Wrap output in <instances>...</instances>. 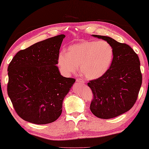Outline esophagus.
I'll use <instances>...</instances> for the list:
<instances>
[{
	"instance_id": "1",
	"label": "esophagus",
	"mask_w": 149,
	"mask_h": 149,
	"mask_svg": "<svg viewBox=\"0 0 149 149\" xmlns=\"http://www.w3.org/2000/svg\"><path fill=\"white\" fill-rule=\"evenodd\" d=\"M77 83H79V84H84V80L81 79H77Z\"/></svg>"
}]
</instances>
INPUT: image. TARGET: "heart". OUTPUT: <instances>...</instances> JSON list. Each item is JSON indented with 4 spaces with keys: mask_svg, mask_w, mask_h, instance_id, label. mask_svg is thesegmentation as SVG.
<instances>
[{
    "mask_svg": "<svg viewBox=\"0 0 149 149\" xmlns=\"http://www.w3.org/2000/svg\"><path fill=\"white\" fill-rule=\"evenodd\" d=\"M113 48L106 41H82L69 46L67 52H61L57 57V65L65 77L77 72L86 79L96 80L105 75L113 59Z\"/></svg>",
    "mask_w": 149,
    "mask_h": 149,
    "instance_id": "obj_1",
    "label": "heart"
}]
</instances>
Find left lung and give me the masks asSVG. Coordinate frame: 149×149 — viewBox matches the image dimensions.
<instances>
[{"label": "left lung", "instance_id": "1", "mask_svg": "<svg viewBox=\"0 0 149 149\" xmlns=\"http://www.w3.org/2000/svg\"><path fill=\"white\" fill-rule=\"evenodd\" d=\"M92 36L110 43L114 54L106 74L88 83L94 94L90 109L99 118H113L128 111L135 103L142 84L140 61L130 45L108 36Z\"/></svg>", "mask_w": 149, "mask_h": 149}]
</instances>
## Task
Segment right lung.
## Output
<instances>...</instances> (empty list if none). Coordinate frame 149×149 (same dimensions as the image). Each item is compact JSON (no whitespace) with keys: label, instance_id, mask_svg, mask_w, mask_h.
<instances>
[{"label":"right lung","instance_id":"1","mask_svg":"<svg viewBox=\"0 0 149 149\" xmlns=\"http://www.w3.org/2000/svg\"><path fill=\"white\" fill-rule=\"evenodd\" d=\"M65 35L55 36L21 50L8 67V95L22 119L43 125L62 113L63 102L75 79L61 75L57 57Z\"/></svg>","mask_w":149,"mask_h":149}]
</instances>
